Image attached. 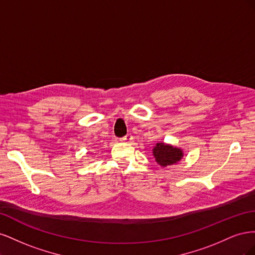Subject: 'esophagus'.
<instances>
[{
    "instance_id": "obj_1",
    "label": "esophagus",
    "mask_w": 255,
    "mask_h": 255,
    "mask_svg": "<svg viewBox=\"0 0 255 255\" xmlns=\"http://www.w3.org/2000/svg\"><path fill=\"white\" fill-rule=\"evenodd\" d=\"M132 139H133L132 134H128V135H126L125 137H122L120 140H121L122 142H128V141H130Z\"/></svg>"
}]
</instances>
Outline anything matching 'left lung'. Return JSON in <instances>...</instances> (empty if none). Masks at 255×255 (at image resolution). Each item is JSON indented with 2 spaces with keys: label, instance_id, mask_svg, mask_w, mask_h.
I'll return each mask as SVG.
<instances>
[{
  "label": "left lung",
  "instance_id": "8db88e82",
  "mask_svg": "<svg viewBox=\"0 0 255 255\" xmlns=\"http://www.w3.org/2000/svg\"><path fill=\"white\" fill-rule=\"evenodd\" d=\"M152 154L156 163L163 168L176 165L184 156V152L181 148H177V146L163 141H159L154 145Z\"/></svg>",
  "mask_w": 255,
  "mask_h": 255
}]
</instances>
